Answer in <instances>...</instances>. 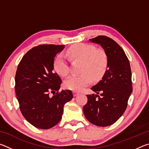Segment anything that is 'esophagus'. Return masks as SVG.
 Returning a JSON list of instances; mask_svg holds the SVG:
<instances>
[{"instance_id":"obj_1","label":"esophagus","mask_w":149,"mask_h":149,"mask_svg":"<svg viewBox=\"0 0 149 149\" xmlns=\"http://www.w3.org/2000/svg\"><path fill=\"white\" fill-rule=\"evenodd\" d=\"M73 95H74V97H76L77 95H79V93H77L76 91H74V92H73Z\"/></svg>"}]
</instances>
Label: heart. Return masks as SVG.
I'll return each instance as SVG.
<instances>
[{"label": "heart", "instance_id": "heart-1", "mask_svg": "<svg viewBox=\"0 0 149 149\" xmlns=\"http://www.w3.org/2000/svg\"><path fill=\"white\" fill-rule=\"evenodd\" d=\"M67 56L70 59L82 62L80 75H74L65 80L64 87L68 89L80 91L89 85L93 79H98L104 74L108 64V58L104 50H97L91 45L78 43L67 50ZM53 67L58 74L66 76L69 73L68 63L62 54L54 58Z\"/></svg>", "mask_w": 149, "mask_h": 149}]
</instances>
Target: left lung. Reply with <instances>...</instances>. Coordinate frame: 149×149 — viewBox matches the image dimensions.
Instances as JSON below:
<instances>
[{"label": "left lung", "mask_w": 149, "mask_h": 149, "mask_svg": "<svg viewBox=\"0 0 149 149\" xmlns=\"http://www.w3.org/2000/svg\"><path fill=\"white\" fill-rule=\"evenodd\" d=\"M89 41L104 49L108 64L101 80L91 88L96 94L87 95L88 101L83 110L89 122L106 127L116 122L127 108L132 93V71L125 52L114 40L100 35Z\"/></svg>", "instance_id": "left-lung-1"}]
</instances>
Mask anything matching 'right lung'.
Listing matches in <instances>:
<instances>
[{"label": "right lung", "mask_w": 149, "mask_h": 149, "mask_svg": "<svg viewBox=\"0 0 149 149\" xmlns=\"http://www.w3.org/2000/svg\"><path fill=\"white\" fill-rule=\"evenodd\" d=\"M64 45H42L29 50L17 66L15 91L19 109L26 120L35 127L50 129L58 123L64 106L73 98L70 90L58 92L62 80L54 72L56 55ZM57 95L50 97L51 92Z\"/></svg>", "instance_id": "obj_1"}]
</instances>
